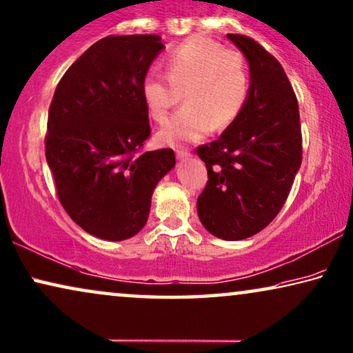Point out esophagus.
Instances as JSON below:
<instances>
[{
	"instance_id": "1",
	"label": "esophagus",
	"mask_w": 353,
	"mask_h": 353,
	"mask_svg": "<svg viewBox=\"0 0 353 353\" xmlns=\"http://www.w3.org/2000/svg\"><path fill=\"white\" fill-rule=\"evenodd\" d=\"M189 157H191V152H189L188 150H176L178 161H185V159H189Z\"/></svg>"
}]
</instances>
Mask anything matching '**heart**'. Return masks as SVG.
I'll return each instance as SVG.
<instances>
[{
	"label": "heart",
	"instance_id": "b5f03b06",
	"mask_svg": "<svg viewBox=\"0 0 353 353\" xmlns=\"http://www.w3.org/2000/svg\"><path fill=\"white\" fill-rule=\"evenodd\" d=\"M164 68L165 78H145L141 95L157 124L167 122L183 95L186 105L159 134L165 145L199 140L213 127L226 129L247 103L250 73L239 50L212 39L192 38L167 55Z\"/></svg>",
	"mask_w": 353,
	"mask_h": 353
}]
</instances>
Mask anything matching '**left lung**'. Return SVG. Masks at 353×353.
Listing matches in <instances>:
<instances>
[{"label": "left lung", "mask_w": 353, "mask_h": 353, "mask_svg": "<svg viewBox=\"0 0 353 353\" xmlns=\"http://www.w3.org/2000/svg\"><path fill=\"white\" fill-rule=\"evenodd\" d=\"M250 65L242 113L197 148L208 181L197 197L203 228L223 240L252 237L282 210L303 161L299 106L279 60L245 34L228 33Z\"/></svg>", "instance_id": "1"}]
</instances>
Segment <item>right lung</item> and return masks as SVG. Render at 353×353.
<instances>
[{
	"label": "right lung",
	"instance_id": "obj_1",
	"mask_svg": "<svg viewBox=\"0 0 353 353\" xmlns=\"http://www.w3.org/2000/svg\"><path fill=\"white\" fill-rule=\"evenodd\" d=\"M164 44L157 34L106 37L66 70L49 106L46 161L65 212L103 240L134 237L152 191L175 165L151 134L141 84Z\"/></svg>",
	"mask_w": 353,
	"mask_h": 353
}]
</instances>
